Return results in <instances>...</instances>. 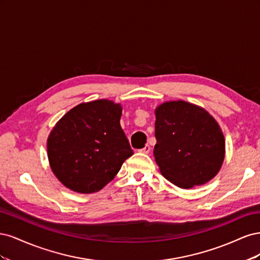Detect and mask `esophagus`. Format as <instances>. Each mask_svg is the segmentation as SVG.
I'll return each mask as SVG.
<instances>
[{
	"label": "esophagus",
	"mask_w": 260,
	"mask_h": 260,
	"mask_svg": "<svg viewBox=\"0 0 260 260\" xmlns=\"http://www.w3.org/2000/svg\"><path fill=\"white\" fill-rule=\"evenodd\" d=\"M149 151H151V146H149V145H145L143 148L140 149V152L143 153V154H148Z\"/></svg>",
	"instance_id": "obj_1"
}]
</instances>
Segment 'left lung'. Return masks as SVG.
Wrapping results in <instances>:
<instances>
[{"mask_svg": "<svg viewBox=\"0 0 260 260\" xmlns=\"http://www.w3.org/2000/svg\"><path fill=\"white\" fill-rule=\"evenodd\" d=\"M155 160L161 175L181 188L207 183L221 168L224 137L203 107L170 101L155 109Z\"/></svg>", "mask_w": 260, "mask_h": 260, "instance_id": "8db88e82", "label": "left lung"}]
</instances>
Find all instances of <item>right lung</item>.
I'll return each mask as SVG.
<instances>
[{
    "mask_svg": "<svg viewBox=\"0 0 260 260\" xmlns=\"http://www.w3.org/2000/svg\"><path fill=\"white\" fill-rule=\"evenodd\" d=\"M122 107L96 100L72 108L55 124L48 139L54 175L72 191L102 190L133 155L120 127Z\"/></svg>",
    "mask_w": 260,
    "mask_h": 260,
    "instance_id": "obj_1",
    "label": "right lung"
}]
</instances>
